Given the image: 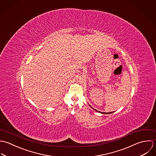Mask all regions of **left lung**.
Instances as JSON below:
<instances>
[{
    "mask_svg": "<svg viewBox=\"0 0 156 156\" xmlns=\"http://www.w3.org/2000/svg\"><path fill=\"white\" fill-rule=\"evenodd\" d=\"M96 110V111H97L96 110ZM97 112H99V111H97ZM100 113H102V114H110V113H112L113 112H111V113H102V112H100Z\"/></svg>",
    "mask_w": 156,
    "mask_h": 156,
    "instance_id": "8db88e82",
    "label": "left lung"
}]
</instances>
